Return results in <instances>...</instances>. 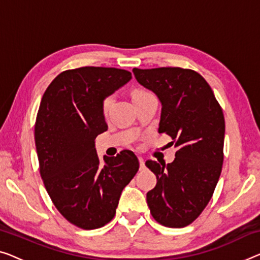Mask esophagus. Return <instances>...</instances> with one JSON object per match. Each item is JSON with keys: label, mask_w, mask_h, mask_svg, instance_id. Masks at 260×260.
<instances>
[{"label": "esophagus", "mask_w": 260, "mask_h": 260, "mask_svg": "<svg viewBox=\"0 0 260 260\" xmlns=\"http://www.w3.org/2000/svg\"><path fill=\"white\" fill-rule=\"evenodd\" d=\"M139 162H140V170H143L146 168V166H145V160H143V157H141V156H139Z\"/></svg>", "instance_id": "1"}]
</instances>
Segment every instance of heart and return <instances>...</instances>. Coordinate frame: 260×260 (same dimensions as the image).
Instances as JSON below:
<instances>
[{
    "instance_id": "obj_1",
    "label": "heart",
    "mask_w": 260,
    "mask_h": 260,
    "mask_svg": "<svg viewBox=\"0 0 260 260\" xmlns=\"http://www.w3.org/2000/svg\"><path fill=\"white\" fill-rule=\"evenodd\" d=\"M147 93H149V92L143 91V90H137V91H135V92L133 93V96L147 94ZM111 104H112V98H107V99L104 100V103H103V112H104V113H107L108 110H110Z\"/></svg>"
}]
</instances>
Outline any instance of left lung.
I'll return each instance as SVG.
<instances>
[{"mask_svg": "<svg viewBox=\"0 0 260 260\" xmlns=\"http://www.w3.org/2000/svg\"><path fill=\"white\" fill-rule=\"evenodd\" d=\"M133 73L139 84L157 95L162 105L158 133L168 134L177 148L172 164L146 162L157 180L147 192L150 214L165 226H187L208 205L222 172V107L192 70L133 69Z\"/></svg>", "mask_w": 260, "mask_h": 260, "instance_id": "8db88e82", "label": "left lung"}]
</instances>
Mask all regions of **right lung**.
Here are the masks:
<instances>
[{
	"label": "right lung",
	"mask_w": 260,
	"mask_h": 260,
	"mask_svg": "<svg viewBox=\"0 0 260 260\" xmlns=\"http://www.w3.org/2000/svg\"><path fill=\"white\" fill-rule=\"evenodd\" d=\"M131 79L129 71L115 68L67 70L42 98L35 123L41 176L57 210L80 229L111 222L122 189L139 170L131 150L102 161L94 146L107 131L104 100Z\"/></svg>",
	"instance_id": "obj_1"
}]
</instances>
